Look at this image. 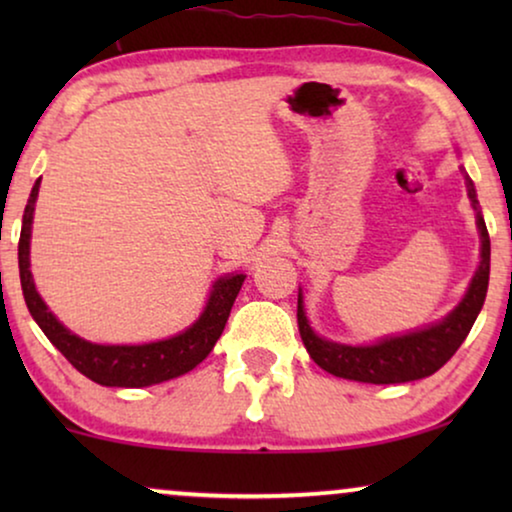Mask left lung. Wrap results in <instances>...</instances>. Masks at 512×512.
I'll return each mask as SVG.
<instances>
[{"mask_svg":"<svg viewBox=\"0 0 512 512\" xmlns=\"http://www.w3.org/2000/svg\"><path fill=\"white\" fill-rule=\"evenodd\" d=\"M468 198L475 212H478V195H475L473 181L466 177ZM478 219V230L482 240V261L475 272L471 286H468L466 296L447 317L436 326L422 328V331L398 335V338H387L377 345L368 347H352L338 345V342L321 340L317 333L307 324L303 298L298 293V328L300 338H303L307 352L326 373L335 377H345V380L370 382V384H398L422 380L443 368L452 359L454 352L471 333V328L478 319L487 296L489 284V233L482 214H475Z\"/></svg>","mask_w":512,"mask_h":512,"instance_id":"8db88e82","label":"left lung"}]
</instances>
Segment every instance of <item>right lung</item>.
Returning a JSON list of instances; mask_svg holds the SVG:
<instances>
[{
	"label": "right lung",
	"mask_w": 512,
	"mask_h": 512,
	"mask_svg": "<svg viewBox=\"0 0 512 512\" xmlns=\"http://www.w3.org/2000/svg\"><path fill=\"white\" fill-rule=\"evenodd\" d=\"M39 195V181L34 184L30 200L25 205L23 228H20L18 242V268H20V286H23V296L27 310L37 321L46 338L60 349L62 356L102 387H151V384L172 380L188 373L198 366L200 361L207 359L212 352L216 340L221 338L226 321L230 317V307H233L237 293L242 289L244 275L223 277L214 284L212 296L205 312L195 321L191 328L184 333L174 335L170 340L149 342V345H93L76 338L69 333L58 319L48 312L44 300L39 298L34 289L32 272H30V235H32V214L34 202Z\"/></svg>",
	"instance_id": "1"
}]
</instances>
